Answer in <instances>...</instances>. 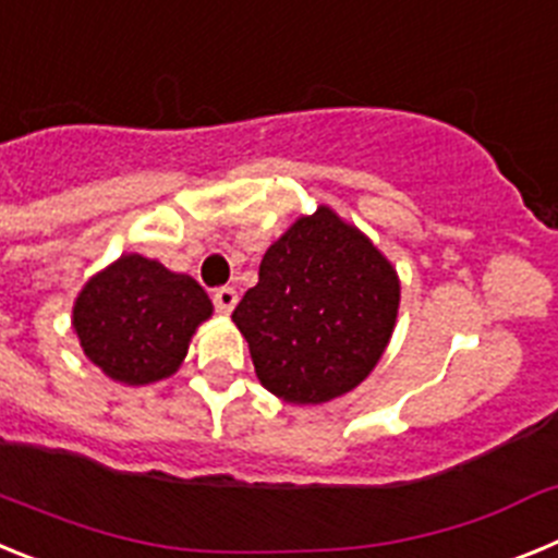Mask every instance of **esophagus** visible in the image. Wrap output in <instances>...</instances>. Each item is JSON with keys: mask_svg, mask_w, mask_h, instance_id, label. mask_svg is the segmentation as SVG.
Segmentation results:
<instances>
[{"mask_svg": "<svg viewBox=\"0 0 558 558\" xmlns=\"http://www.w3.org/2000/svg\"><path fill=\"white\" fill-rule=\"evenodd\" d=\"M211 302H215V310L223 315H229L236 304V290L234 288H218L211 293Z\"/></svg>", "mask_w": 558, "mask_h": 558, "instance_id": "esophagus-1", "label": "esophagus"}]
</instances>
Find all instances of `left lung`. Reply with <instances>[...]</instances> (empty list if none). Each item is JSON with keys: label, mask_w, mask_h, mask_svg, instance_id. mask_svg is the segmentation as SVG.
<instances>
[{"label": "left lung", "mask_w": 558, "mask_h": 558, "mask_svg": "<svg viewBox=\"0 0 558 558\" xmlns=\"http://www.w3.org/2000/svg\"><path fill=\"white\" fill-rule=\"evenodd\" d=\"M397 310L391 263L366 234L318 206L265 251L259 282L231 322L270 393L318 405L368 377L391 340Z\"/></svg>", "instance_id": "1"}]
</instances>
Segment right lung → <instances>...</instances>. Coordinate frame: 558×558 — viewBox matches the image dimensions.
Segmentation results:
<instances>
[{
  "label": "right lung",
  "mask_w": 558,
  "mask_h": 558,
  "mask_svg": "<svg viewBox=\"0 0 558 558\" xmlns=\"http://www.w3.org/2000/svg\"><path fill=\"white\" fill-rule=\"evenodd\" d=\"M211 315L206 290L140 254H125L88 279L72 313L86 357L117 383L147 386L170 377Z\"/></svg>",
  "instance_id": "1"
}]
</instances>
